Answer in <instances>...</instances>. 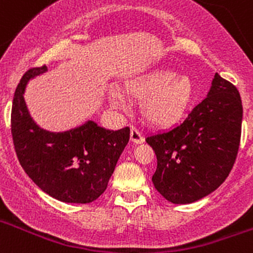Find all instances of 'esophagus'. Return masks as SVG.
<instances>
[{
    "label": "esophagus",
    "instance_id": "obj_1",
    "mask_svg": "<svg viewBox=\"0 0 253 253\" xmlns=\"http://www.w3.org/2000/svg\"><path fill=\"white\" fill-rule=\"evenodd\" d=\"M130 140L133 143H135V144H140V143L144 142V138H143L142 133L137 128H134V126L130 128Z\"/></svg>",
    "mask_w": 253,
    "mask_h": 253
}]
</instances>
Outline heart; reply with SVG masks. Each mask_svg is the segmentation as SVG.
Returning a JSON list of instances; mask_svg holds the SVG:
<instances>
[{
	"label": "heart",
	"mask_w": 253,
	"mask_h": 253,
	"mask_svg": "<svg viewBox=\"0 0 253 253\" xmlns=\"http://www.w3.org/2000/svg\"><path fill=\"white\" fill-rule=\"evenodd\" d=\"M123 93L139 100L143 120L154 126H169L184 116L195 96V86L190 76L175 75L169 68H154L128 78L123 84ZM114 105H122L118 92L110 95Z\"/></svg>",
	"instance_id": "b5f03b06"
}]
</instances>
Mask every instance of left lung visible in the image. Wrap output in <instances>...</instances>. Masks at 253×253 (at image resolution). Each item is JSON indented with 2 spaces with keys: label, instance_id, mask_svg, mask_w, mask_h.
I'll list each match as a JSON object with an SVG mask.
<instances>
[{
  "label": "left lung",
  "instance_id": "obj_1",
  "mask_svg": "<svg viewBox=\"0 0 253 253\" xmlns=\"http://www.w3.org/2000/svg\"><path fill=\"white\" fill-rule=\"evenodd\" d=\"M242 116L238 90L215 73L208 96L184 122L146 138L157 157L152 181L158 193L190 204L218 189L236 161Z\"/></svg>",
  "mask_w": 253,
  "mask_h": 253
}]
</instances>
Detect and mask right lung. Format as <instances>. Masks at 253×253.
I'll return each instance as SVG.
<instances>
[{
	"instance_id": "right-lung-1",
	"label": "right lung",
	"mask_w": 253,
	"mask_h": 253,
	"mask_svg": "<svg viewBox=\"0 0 253 253\" xmlns=\"http://www.w3.org/2000/svg\"><path fill=\"white\" fill-rule=\"evenodd\" d=\"M46 71V66L30 68L15 91L11 133L16 156L26 175L49 196L87 204L106 190L130 129L109 130L92 120L58 133L40 128L29 113L24 93L31 78Z\"/></svg>"
}]
</instances>
